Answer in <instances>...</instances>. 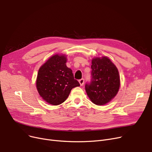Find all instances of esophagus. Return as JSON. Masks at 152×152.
<instances>
[{
  "label": "esophagus",
  "mask_w": 152,
  "mask_h": 152,
  "mask_svg": "<svg viewBox=\"0 0 152 152\" xmlns=\"http://www.w3.org/2000/svg\"><path fill=\"white\" fill-rule=\"evenodd\" d=\"M79 83H80V86H83V84H84V79L83 78L80 79L79 80Z\"/></svg>",
  "instance_id": "obj_1"
}]
</instances>
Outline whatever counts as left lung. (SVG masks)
<instances>
[{
  "mask_svg": "<svg viewBox=\"0 0 152 152\" xmlns=\"http://www.w3.org/2000/svg\"><path fill=\"white\" fill-rule=\"evenodd\" d=\"M91 63V80L90 83L86 84L85 90L93 103L103 105L113 99L119 91V72L107 56L96 57Z\"/></svg>",
  "mask_w": 152,
  "mask_h": 152,
  "instance_id": "left-lung-1",
  "label": "left lung"
}]
</instances>
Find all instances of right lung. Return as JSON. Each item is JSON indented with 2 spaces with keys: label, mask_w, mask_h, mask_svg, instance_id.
<instances>
[{
  "label": "right lung",
  "mask_w": 152,
  "mask_h": 152,
  "mask_svg": "<svg viewBox=\"0 0 152 152\" xmlns=\"http://www.w3.org/2000/svg\"><path fill=\"white\" fill-rule=\"evenodd\" d=\"M66 62L64 55L56 54L50 57L39 70L37 91L42 99L50 104L58 105L64 102L71 90L80 86Z\"/></svg>",
  "instance_id": "add662e5"
}]
</instances>
